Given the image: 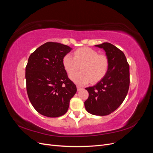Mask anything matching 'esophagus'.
Segmentation results:
<instances>
[{"label":"esophagus","mask_w":153,"mask_h":153,"mask_svg":"<svg viewBox=\"0 0 153 153\" xmlns=\"http://www.w3.org/2000/svg\"><path fill=\"white\" fill-rule=\"evenodd\" d=\"M76 88H77V91H80L82 88L80 87V86H76Z\"/></svg>","instance_id":"esophagus-1"}]
</instances>
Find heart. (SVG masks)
<instances>
[{
    "instance_id": "obj_1",
    "label": "heart",
    "mask_w": 153,
    "mask_h": 153,
    "mask_svg": "<svg viewBox=\"0 0 153 153\" xmlns=\"http://www.w3.org/2000/svg\"><path fill=\"white\" fill-rule=\"evenodd\" d=\"M64 68L69 75L77 71L81 66L82 71L70 75V78L78 85H85L90 82L101 80L108 71L109 62L104 55L91 48H78L74 52V57L68 53L62 59Z\"/></svg>"
}]
</instances>
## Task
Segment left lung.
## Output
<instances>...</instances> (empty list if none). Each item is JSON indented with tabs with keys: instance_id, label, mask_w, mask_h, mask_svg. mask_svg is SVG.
I'll list each match as a JSON object with an SVG mask.
<instances>
[{
	"instance_id": "obj_1",
	"label": "left lung",
	"mask_w": 153,
	"mask_h": 153,
	"mask_svg": "<svg viewBox=\"0 0 153 153\" xmlns=\"http://www.w3.org/2000/svg\"><path fill=\"white\" fill-rule=\"evenodd\" d=\"M105 50L109 66L106 75L96 85L87 87L86 110L95 115H106L122 104L129 86V66L124 53L109 43L95 45Z\"/></svg>"
}]
</instances>
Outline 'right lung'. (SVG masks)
I'll return each mask as SVG.
<instances>
[{
    "label": "right lung",
    "instance_id": "1",
    "mask_svg": "<svg viewBox=\"0 0 153 153\" xmlns=\"http://www.w3.org/2000/svg\"><path fill=\"white\" fill-rule=\"evenodd\" d=\"M72 50L67 45L47 42L32 53L25 68L27 92L37 112L48 117L66 114L76 87L69 79L62 59Z\"/></svg>",
    "mask_w": 153,
    "mask_h": 153
}]
</instances>
